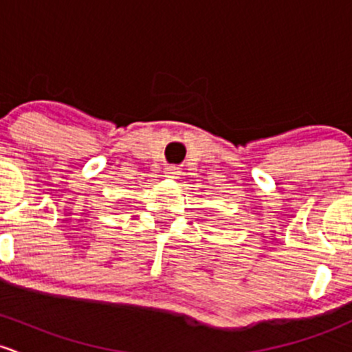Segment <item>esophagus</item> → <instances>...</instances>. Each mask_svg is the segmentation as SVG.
<instances>
[{"label":"esophagus","mask_w":352,"mask_h":352,"mask_svg":"<svg viewBox=\"0 0 352 352\" xmlns=\"http://www.w3.org/2000/svg\"><path fill=\"white\" fill-rule=\"evenodd\" d=\"M164 173H166V175H168V176L176 177L177 175H179V168H177V166H168Z\"/></svg>","instance_id":"1"}]
</instances>
